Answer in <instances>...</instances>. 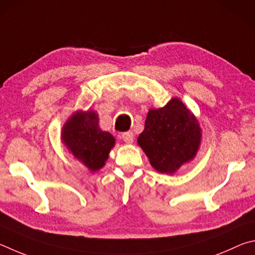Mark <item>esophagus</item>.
<instances>
[{"label": "esophagus", "instance_id": "1", "mask_svg": "<svg viewBox=\"0 0 255 255\" xmlns=\"http://www.w3.org/2000/svg\"><path fill=\"white\" fill-rule=\"evenodd\" d=\"M121 137H122V140L125 142V143H132L133 140H134V135H133V133L130 131L122 133Z\"/></svg>", "mask_w": 255, "mask_h": 255}]
</instances>
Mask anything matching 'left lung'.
<instances>
[{"label": "left lung", "instance_id": "1", "mask_svg": "<svg viewBox=\"0 0 255 255\" xmlns=\"http://www.w3.org/2000/svg\"><path fill=\"white\" fill-rule=\"evenodd\" d=\"M137 143L155 170L172 173L195 157L200 144L197 120L178 98L150 110Z\"/></svg>", "mask_w": 255, "mask_h": 255}]
</instances>
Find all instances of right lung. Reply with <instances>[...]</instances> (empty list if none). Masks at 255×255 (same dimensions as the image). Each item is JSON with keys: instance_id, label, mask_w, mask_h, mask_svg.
Wrapping results in <instances>:
<instances>
[{"instance_id": "1", "label": "right lung", "mask_w": 255, "mask_h": 255, "mask_svg": "<svg viewBox=\"0 0 255 255\" xmlns=\"http://www.w3.org/2000/svg\"><path fill=\"white\" fill-rule=\"evenodd\" d=\"M62 141L76 158L92 171L105 164L115 140L98 125V116L93 111L77 112L65 124Z\"/></svg>"}]
</instances>
